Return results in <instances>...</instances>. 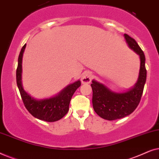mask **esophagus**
I'll return each instance as SVG.
<instances>
[{
  "instance_id": "34e87169",
  "label": "esophagus",
  "mask_w": 159,
  "mask_h": 159,
  "mask_svg": "<svg viewBox=\"0 0 159 159\" xmlns=\"http://www.w3.org/2000/svg\"><path fill=\"white\" fill-rule=\"evenodd\" d=\"M92 80V74L90 71H84L82 73L81 77V82L82 84H89Z\"/></svg>"
}]
</instances>
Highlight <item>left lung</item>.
I'll return each instance as SVG.
<instances>
[{
    "mask_svg": "<svg viewBox=\"0 0 159 159\" xmlns=\"http://www.w3.org/2000/svg\"><path fill=\"white\" fill-rule=\"evenodd\" d=\"M125 40L129 48L140 56V66L138 81L126 92L116 93L96 80H92L93 106L95 113L106 120H116L131 114L138 107L146 81L144 53L133 38L125 34Z\"/></svg>",
    "mask_w": 159,
    "mask_h": 159,
    "instance_id": "obj_1",
    "label": "left lung"
}]
</instances>
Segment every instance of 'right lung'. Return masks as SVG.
<instances>
[{"label":"right lung","mask_w":159,"mask_h":159,"mask_svg":"<svg viewBox=\"0 0 159 159\" xmlns=\"http://www.w3.org/2000/svg\"><path fill=\"white\" fill-rule=\"evenodd\" d=\"M26 44L21 48L18 58L16 69V83L21 98L28 111L40 120L53 122L63 118L69 111V103L76 90L81 85L80 80L67 85L57 95L48 98L36 99L24 90L21 82L22 57Z\"/></svg>","instance_id":"right-lung-1"}]
</instances>
